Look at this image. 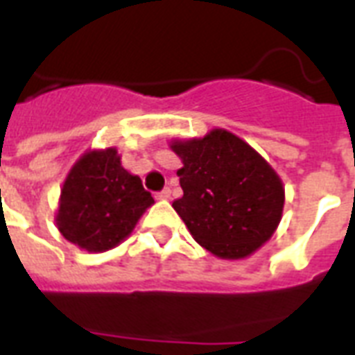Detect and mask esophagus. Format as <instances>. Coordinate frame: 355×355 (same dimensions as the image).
<instances>
[{
    "instance_id": "obj_1",
    "label": "esophagus",
    "mask_w": 355,
    "mask_h": 355,
    "mask_svg": "<svg viewBox=\"0 0 355 355\" xmlns=\"http://www.w3.org/2000/svg\"><path fill=\"white\" fill-rule=\"evenodd\" d=\"M156 199H158V200H169V199H171V189L166 188V189H162V191H158V193H156Z\"/></svg>"
}]
</instances>
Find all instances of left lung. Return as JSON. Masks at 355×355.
I'll return each instance as SVG.
<instances>
[{"label":"left lung","mask_w":355,"mask_h":355,"mask_svg":"<svg viewBox=\"0 0 355 355\" xmlns=\"http://www.w3.org/2000/svg\"><path fill=\"white\" fill-rule=\"evenodd\" d=\"M169 147L182 160L184 195L173 208L200 247L221 259H243L269 241L282 221L286 189L258 150L225 128L173 138Z\"/></svg>","instance_id":"obj_1"}]
</instances>
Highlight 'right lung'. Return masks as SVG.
<instances>
[{"mask_svg": "<svg viewBox=\"0 0 355 355\" xmlns=\"http://www.w3.org/2000/svg\"><path fill=\"white\" fill-rule=\"evenodd\" d=\"M155 205L138 175L121 166L116 147L88 149L64 178L55 225L88 252H107L127 239Z\"/></svg>", "mask_w": 355, "mask_h": 355, "instance_id": "obj_1", "label": "right lung"}]
</instances>
